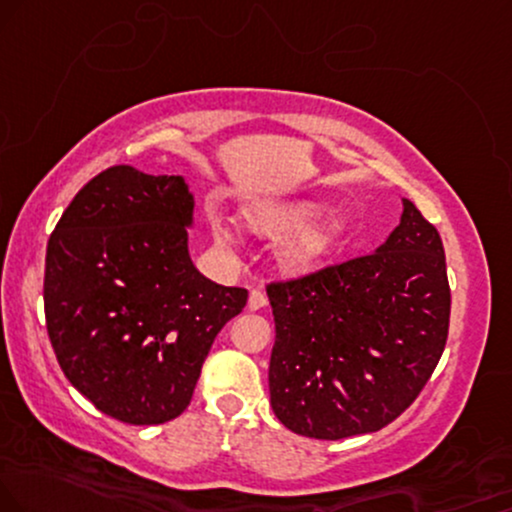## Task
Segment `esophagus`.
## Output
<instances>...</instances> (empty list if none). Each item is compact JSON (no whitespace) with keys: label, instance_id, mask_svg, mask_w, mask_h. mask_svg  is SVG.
I'll list each match as a JSON object with an SVG mask.
<instances>
[{"label":"esophagus","instance_id":"1","mask_svg":"<svg viewBox=\"0 0 512 512\" xmlns=\"http://www.w3.org/2000/svg\"><path fill=\"white\" fill-rule=\"evenodd\" d=\"M268 304V296L261 289H251L249 292V311H261Z\"/></svg>","mask_w":512,"mask_h":512}]
</instances>
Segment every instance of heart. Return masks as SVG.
I'll return each mask as SVG.
<instances>
[{
  "label": "heart",
  "mask_w": 512,
  "mask_h": 512,
  "mask_svg": "<svg viewBox=\"0 0 512 512\" xmlns=\"http://www.w3.org/2000/svg\"><path fill=\"white\" fill-rule=\"evenodd\" d=\"M320 213L318 201L308 199H292V201H249L239 208V218L249 227L251 232L261 237H280L277 246V258L289 270H306L330 256L346 237V220L334 213L325 216H314ZM213 237L218 244L235 242V230L227 220H216L213 223Z\"/></svg>",
  "instance_id": "obj_1"
}]
</instances>
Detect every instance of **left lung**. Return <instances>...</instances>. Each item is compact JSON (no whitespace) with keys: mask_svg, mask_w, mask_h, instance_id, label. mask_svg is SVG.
Wrapping results in <instances>:
<instances>
[{"mask_svg":"<svg viewBox=\"0 0 512 512\" xmlns=\"http://www.w3.org/2000/svg\"><path fill=\"white\" fill-rule=\"evenodd\" d=\"M270 406L301 437L382 430L418 399L449 337L444 244L413 201L368 256L268 285Z\"/></svg>","mask_w":512,"mask_h":512,"instance_id":"left-lung-1","label":"left lung"}]
</instances>
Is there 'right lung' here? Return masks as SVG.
Instances as JSON below:
<instances>
[{
    "mask_svg": "<svg viewBox=\"0 0 512 512\" xmlns=\"http://www.w3.org/2000/svg\"><path fill=\"white\" fill-rule=\"evenodd\" d=\"M182 175L113 166L63 211L47 244L44 315L63 375L102 413L161 425L192 401L201 365L246 289L194 268Z\"/></svg>",
    "mask_w": 512,
    "mask_h": 512,
    "instance_id": "add662e5",
    "label": "right lung"
}]
</instances>
